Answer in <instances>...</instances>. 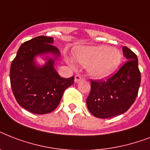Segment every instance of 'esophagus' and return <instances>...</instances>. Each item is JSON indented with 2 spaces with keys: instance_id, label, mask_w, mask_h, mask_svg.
Here are the masks:
<instances>
[{
  "instance_id": "1",
  "label": "esophagus",
  "mask_w": 150,
  "mask_h": 150,
  "mask_svg": "<svg viewBox=\"0 0 150 150\" xmlns=\"http://www.w3.org/2000/svg\"><path fill=\"white\" fill-rule=\"evenodd\" d=\"M82 76H81V75H76L75 76V82H80V81H81V80H82Z\"/></svg>"
}]
</instances>
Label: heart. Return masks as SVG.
Returning a JSON list of instances; mask_svg holds the SVG:
<instances>
[{"label": "heart", "mask_w": 150, "mask_h": 150, "mask_svg": "<svg viewBox=\"0 0 150 150\" xmlns=\"http://www.w3.org/2000/svg\"><path fill=\"white\" fill-rule=\"evenodd\" d=\"M74 57L95 79H104L115 71L121 62V52L106 45L80 47L74 50ZM69 64L74 66L71 59L67 57Z\"/></svg>", "instance_id": "heart-1"}]
</instances>
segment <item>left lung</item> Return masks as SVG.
Returning a JSON list of instances; mask_svg holds the SVG:
<instances>
[{"instance_id":"1","label":"left lung","mask_w":150,"mask_h":150,"mask_svg":"<svg viewBox=\"0 0 150 150\" xmlns=\"http://www.w3.org/2000/svg\"><path fill=\"white\" fill-rule=\"evenodd\" d=\"M127 61L114 75L106 80H90L91 90L87 107L93 116L110 118L126 112L137 97L141 73L136 54L123 47Z\"/></svg>"}]
</instances>
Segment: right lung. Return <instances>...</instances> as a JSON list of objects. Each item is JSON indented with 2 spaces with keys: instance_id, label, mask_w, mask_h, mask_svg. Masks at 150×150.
Here are the masks:
<instances>
[{
  "instance_id": "obj_1",
  "label": "right lung",
  "mask_w": 150,
  "mask_h": 150,
  "mask_svg": "<svg viewBox=\"0 0 150 150\" xmlns=\"http://www.w3.org/2000/svg\"><path fill=\"white\" fill-rule=\"evenodd\" d=\"M53 43L54 39L45 36L26 41L11 62L10 82L13 94L21 107L33 114H48L56 109L64 90L74 83V76L64 79L55 70L54 61L60 52ZM49 52L55 58L47 57L44 66H37L35 57Z\"/></svg>"
}]
</instances>
